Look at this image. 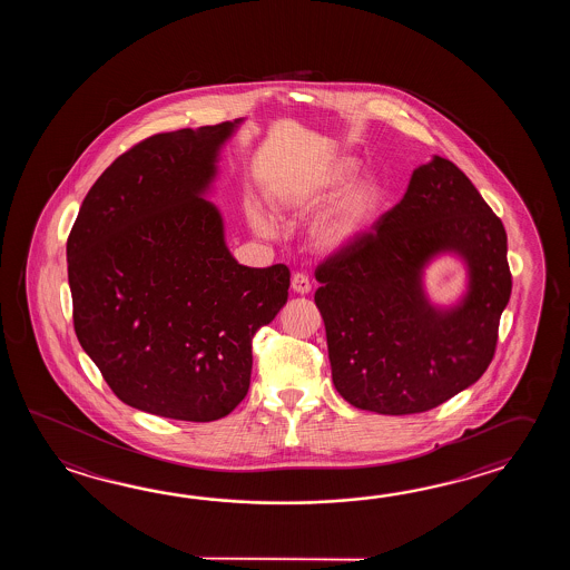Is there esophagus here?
<instances>
[{"instance_id": "34e87169", "label": "esophagus", "mask_w": 570, "mask_h": 570, "mask_svg": "<svg viewBox=\"0 0 570 570\" xmlns=\"http://www.w3.org/2000/svg\"><path fill=\"white\" fill-rule=\"evenodd\" d=\"M291 287H293V291L295 293H302V295H305V293H309L312 291V281H309V277L305 275V273H293V277H291Z\"/></svg>"}]
</instances>
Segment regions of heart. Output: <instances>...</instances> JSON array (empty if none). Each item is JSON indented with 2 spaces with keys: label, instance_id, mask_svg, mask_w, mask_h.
Here are the masks:
<instances>
[{
  "label": "heart",
  "instance_id": "1",
  "mask_svg": "<svg viewBox=\"0 0 570 570\" xmlns=\"http://www.w3.org/2000/svg\"><path fill=\"white\" fill-rule=\"evenodd\" d=\"M354 169H356L354 160L342 158L330 169L320 173L317 177L281 187L273 197V204L281 214H302L305 209L327 199V195L334 194L340 185L351 177ZM379 204H381L379 183L364 179L352 185L351 189L342 195L322 218L317 219L312 232L315 246L322 250H338L342 246L351 244L371 224V219L375 218ZM250 224L261 234H271L275 228L273 219L258 209H250Z\"/></svg>",
  "mask_w": 570,
  "mask_h": 570
}]
</instances>
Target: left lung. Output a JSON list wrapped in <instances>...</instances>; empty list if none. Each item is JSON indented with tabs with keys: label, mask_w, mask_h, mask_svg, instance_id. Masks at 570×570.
<instances>
[{
	"label": "left lung",
	"mask_w": 570,
	"mask_h": 570,
	"mask_svg": "<svg viewBox=\"0 0 570 570\" xmlns=\"http://www.w3.org/2000/svg\"><path fill=\"white\" fill-rule=\"evenodd\" d=\"M470 265V295L438 313L421 268L438 252ZM334 387L358 410H434L476 383L495 356L511 295L508 234L471 179L449 158L413 170L407 191L368 232L315 267Z\"/></svg>",
	"instance_id": "1"
}]
</instances>
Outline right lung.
Returning <instances> with one entry per match:
<instances>
[{
    "instance_id": "obj_1",
    "label": "right lung",
    "mask_w": 570,
    "mask_h": 570,
    "mask_svg": "<svg viewBox=\"0 0 570 570\" xmlns=\"http://www.w3.org/2000/svg\"><path fill=\"white\" fill-rule=\"evenodd\" d=\"M236 124L134 145L94 183L67 240L75 334L140 412L228 415L250 387L256 330L287 303L289 268L238 265L202 197Z\"/></svg>"
}]
</instances>
